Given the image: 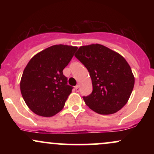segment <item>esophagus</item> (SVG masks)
Here are the masks:
<instances>
[{"label":"esophagus","mask_w":154,"mask_h":154,"mask_svg":"<svg viewBox=\"0 0 154 154\" xmlns=\"http://www.w3.org/2000/svg\"><path fill=\"white\" fill-rule=\"evenodd\" d=\"M75 90H76V91H77V92L79 91V85H77L75 86Z\"/></svg>","instance_id":"1"}]
</instances>
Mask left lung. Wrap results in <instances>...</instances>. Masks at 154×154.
Returning a JSON list of instances; mask_svg holds the SVG:
<instances>
[{
    "label": "left lung",
    "instance_id": "left-lung-1",
    "mask_svg": "<svg viewBox=\"0 0 154 154\" xmlns=\"http://www.w3.org/2000/svg\"><path fill=\"white\" fill-rule=\"evenodd\" d=\"M75 56L91 77L93 91L82 97L86 105L99 114L119 111L128 102L135 84L132 69L125 58L100 44L81 46Z\"/></svg>",
    "mask_w": 154,
    "mask_h": 154
}]
</instances>
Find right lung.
I'll return each instance as SVG.
<instances>
[{
    "label": "right lung",
    "mask_w": 154,
    "mask_h": 154,
    "mask_svg": "<svg viewBox=\"0 0 154 154\" xmlns=\"http://www.w3.org/2000/svg\"><path fill=\"white\" fill-rule=\"evenodd\" d=\"M77 47L55 45L40 51L27 63L20 82L22 97L27 106L39 116L49 117L59 113L72 93L63 69Z\"/></svg>",
    "instance_id": "1"
}]
</instances>
